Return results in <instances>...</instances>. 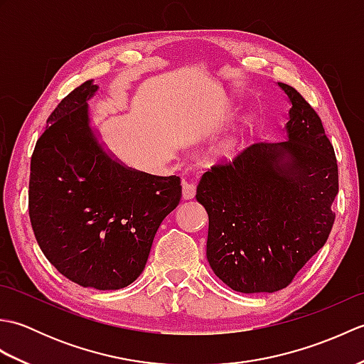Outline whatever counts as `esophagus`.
Masks as SVG:
<instances>
[{
  "label": "esophagus",
  "mask_w": 364,
  "mask_h": 364,
  "mask_svg": "<svg viewBox=\"0 0 364 364\" xmlns=\"http://www.w3.org/2000/svg\"><path fill=\"white\" fill-rule=\"evenodd\" d=\"M181 189H183V192H181L183 198H184V200H191V198H194V196H196L197 186H196L194 181L183 180V181H181Z\"/></svg>",
  "instance_id": "obj_1"
}]
</instances>
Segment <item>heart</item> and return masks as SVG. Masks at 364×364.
Segmentation results:
<instances>
[{
    "label": "heart",
    "instance_id": "obj_1",
    "mask_svg": "<svg viewBox=\"0 0 364 364\" xmlns=\"http://www.w3.org/2000/svg\"><path fill=\"white\" fill-rule=\"evenodd\" d=\"M247 127H249V122H244V125H242V128L237 131V133H235V134H231L230 137H227L225 141H223L222 144H220V146H219V151L222 153V154H231L233 153L236 149H237V145H239V142H241V137H242V133L244 131L247 129Z\"/></svg>",
    "mask_w": 364,
    "mask_h": 364
}]
</instances>
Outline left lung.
Returning a JSON list of instances; mask_svg holds the SVG:
<instances>
[{
	"label": "left lung",
	"instance_id": "1",
	"mask_svg": "<svg viewBox=\"0 0 364 364\" xmlns=\"http://www.w3.org/2000/svg\"><path fill=\"white\" fill-rule=\"evenodd\" d=\"M291 103L286 141L257 142L203 173L196 198L210 219L206 258L233 291L275 292L327 242L338 194L333 145L299 92L278 82Z\"/></svg>",
	"mask_w": 364,
	"mask_h": 364
}]
</instances>
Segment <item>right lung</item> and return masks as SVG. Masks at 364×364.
I'll use <instances>...</instances> for the list:
<instances>
[{
	"label": "right lung",
	"instance_id": "add662e5",
	"mask_svg": "<svg viewBox=\"0 0 364 364\" xmlns=\"http://www.w3.org/2000/svg\"><path fill=\"white\" fill-rule=\"evenodd\" d=\"M89 80L46 120L31 158L29 219L41 250L84 288L120 289L142 274L154 235L180 203V178L123 166L90 127Z\"/></svg>",
	"mask_w": 364,
	"mask_h": 364
}]
</instances>
